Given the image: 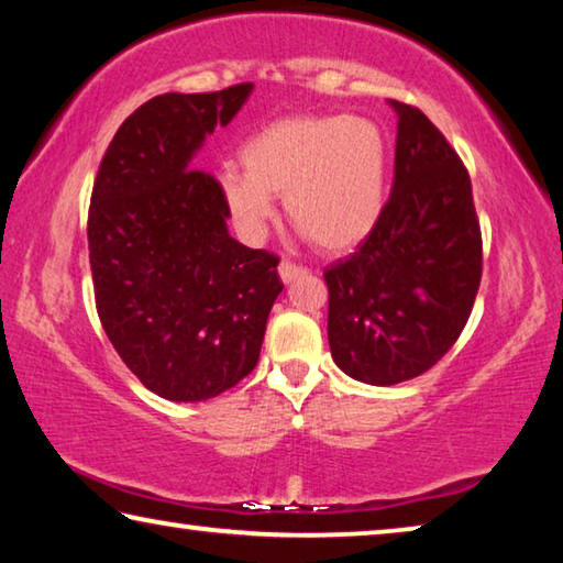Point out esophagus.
Here are the masks:
<instances>
[{
	"label": "esophagus",
	"instance_id": "obj_1",
	"mask_svg": "<svg viewBox=\"0 0 563 563\" xmlns=\"http://www.w3.org/2000/svg\"><path fill=\"white\" fill-rule=\"evenodd\" d=\"M308 273L305 268H300V265H292V263H280L278 265V275H280V280L285 283V285H290V283H295L298 278H302V275Z\"/></svg>",
	"mask_w": 563,
	"mask_h": 563
}]
</instances>
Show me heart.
<instances>
[{"label": "heart", "instance_id": "b5f03b06", "mask_svg": "<svg viewBox=\"0 0 563 563\" xmlns=\"http://www.w3.org/2000/svg\"><path fill=\"white\" fill-rule=\"evenodd\" d=\"M243 170L223 168L218 194L243 241L258 243L275 196L325 253H347L375 231L387 201V139L360 117H285L238 151Z\"/></svg>", "mask_w": 563, "mask_h": 563}]
</instances>
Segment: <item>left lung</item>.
<instances>
[{
	"mask_svg": "<svg viewBox=\"0 0 563 563\" xmlns=\"http://www.w3.org/2000/svg\"><path fill=\"white\" fill-rule=\"evenodd\" d=\"M397 113L395 184L355 253L330 265L328 342L365 385H397L437 365L470 320L482 280L472 180L422 111Z\"/></svg>",
	"mask_w": 563,
	"mask_h": 563,
	"instance_id": "1",
	"label": "left lung"
}]
</instances>
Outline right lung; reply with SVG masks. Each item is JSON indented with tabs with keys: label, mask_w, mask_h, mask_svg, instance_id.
<instances>
[{
	"label": "right lung",
	"mask_w": 563,
	"mask_h": 563,
	"mask_svg": "<svg viewBox=\"0 0 563 563\" xmlns=\"http://www.w3.org/2000/svg\"><path fill=\"white\" fill-rule=\"evenodd\" d=\"M253 84L164 93L121 123L89 208L97 310L113 350L151 393L203 402L258 362L283 290L278 258L228 233L218 180L194 158Z\"/></svg>",
	"instance_id": "obj_1"
}]
</instances>
